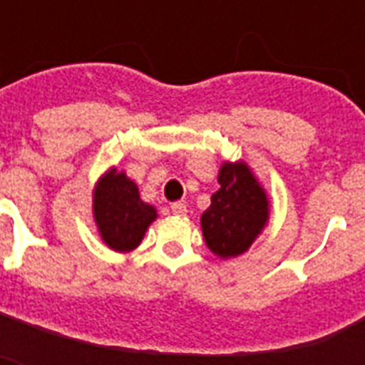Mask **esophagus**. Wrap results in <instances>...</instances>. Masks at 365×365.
I'll list each match as a JSON object with an SVG mask.
<instances>
[{
  "label": "esophagus",
  "instance_id": "esophagus-1",
  "mask_svg": "<svg viewBox=\"0 0 365 365\" xmlns=\"http://www.w3.org/2000/svg\"><path fill=\"white\" fill-rule=\"evenodd\" d=\"M170 210L172 214H176V216H185V214H187V206H185V202H182V200H178V202H172Z\"/></svg>",
  "mask_w": 365,
  "mask_h": 365
}]
</instances>
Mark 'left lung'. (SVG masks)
<instances>
[{"instance_id": "left-lung-1", "label": "left lung", "mask_w": 365, "mask_h": 365, "mask_svg": "<svg viewBox=\"0 0 365 365\" xmlns=\"http://www.w3.org/2000/svg\"><path fill=\"white\" fill-rule=\"evenodd\" d=\"M217 183L220 189L200 216L202 235L217 257H237L267 225L269 199L244 160L223 163Z\"/></svg>"}]
</instances>
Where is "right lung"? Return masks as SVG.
<instances>
[{"instance_id": "obj_1", "label": "right lung", "mask_w": 365, "mask_h": 365, "mask_svg": "<svg viewBox=\"0 0 365 365\" xmlns=\"http://www.w3.org/2000/svg\"><path fill=\"white\" fill-rule=\"evenodd\" d=\"M93 214L100 237L115 252H130L157 220V210L140 199L138 185L125 172L111 168L94 187Z\"/></svg>"}]
</instances>
